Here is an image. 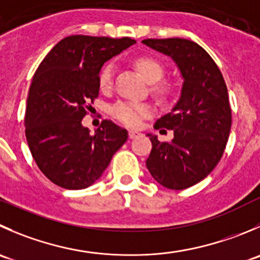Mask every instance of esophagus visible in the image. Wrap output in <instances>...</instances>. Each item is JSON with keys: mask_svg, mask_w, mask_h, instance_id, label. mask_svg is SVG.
<instances>
[{"mask_svg": "<svg viewBox=\"0 0 260 260\" xmlns=\"http://www.w3.org/2000/svg\"><path fill=\"white\" fill-rule=\"evenodd\" d=\"M128 136H129L131 140H133V138L138 137V136H140V133H138V132H135V131H129V133H128Z\"/></svg>", "mask_w": 260, "mask_h": 260, "instance_id": "esophagus-1", "label": "esophagus"}]
</instances>
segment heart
Segmentation results:
<instances>
[{
    "instance_id": "heart-1",
    "label": "heart",
    "mask_w": 260,
    "mask_h": 260,
    "mask_svg": "<svg viewBox=\"0 0 260 260\" xmlns=\"http://www.w3.org/2000/svg\"><path fill=\"white\" fill-rule=\"evenodd\" d=\"M136 67L141 72L145 80L150 84H156L160 81L164 76V69L158 60L152 57H140L136 59ZM113 76H114V66L112 63L107 64L102 70L99 76V85L103 90H107L112 86ZM156 91L160 95L168 94V89L164 86L157 87ZM151 114L150 107L145 104H135V103H118L113 108V115L119 122L128 127H137L143 118Z\"/></svg>"
}]
</instances>
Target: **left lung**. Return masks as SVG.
Here are the masks:
<instances>
[{
    "instance_id": "8db88e82",
    "label": "left lung",
    "mask_w": 260,
    "mask_h": 260,
    "mask_svg": "<svg viewBox=\"0 0 260 260\" xmlns=\"http://www.w3.org/2000/svg\"><path fill=\"white\" fill-rule=\"evenodd\" d=\"M142 43L170 57L183 80L178 102L155 124L173 129L174 138L160 142L147 133L152 150L146 160L160 185L180 190L203 180L222 157L231 129L228 87L215 60L197 43L181 38Z\"/></svg>"
}]
</instances>
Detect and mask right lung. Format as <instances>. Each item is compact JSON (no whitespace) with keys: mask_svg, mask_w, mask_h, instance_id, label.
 Returning a JSON list of instances; mask_svg holds the SVG:
<instances>
[{"mask_svg":"<svg viewBox=\"0 0 260 260\" xmlns=\"http://www.w3.org/2000/svg\"><path fill=\"white\" fill-rule=\"evenodd\" d=\"M135 39L71 35L53 47L38 67L27 96L25 135L43 174L66 189H85L102 178L128 132L103 120L94 135L82 125L99 95L104 63Z\"/></svg>","mask_w":260,"mask_h":260,"instance_id":"add662e5","label":"right lung"}]
</instances>
